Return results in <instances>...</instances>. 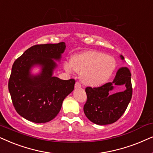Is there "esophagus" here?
Instances as JSON below:
<instances>
[{"mask_svg":"<svg viewBox=\"0 0 153 153\" xmlns=\"http://www.w3.org/2000/svg\"><path fill=\"white\" fill-rule=\"evenodd\" d=\"M75 88H80V87H81L80 83L79 82H75Z\"/></svg>","mask_w":153,"mask_h":153,"instance_id":"1","label":"esophagus"}]
</instances>
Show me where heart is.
Segmentation results:
<instances>
[{"label": "heart", "mask_w": 153, "mask_h": 153, "mask_svg": "<svg viewBox=\"0 0 153 153\" xmlns=\"http://www.w3.org/2000/svg\"><path fill=\"white\" fill-rule=\"evenodd\" d=\"M67 72L80 73L82 83L89 87H99L106 82L115 68L113 56L95 50H88L72 56L71 64L65 63Z\"/></svg>", "instance_id": "heart-1"}]
</instances>
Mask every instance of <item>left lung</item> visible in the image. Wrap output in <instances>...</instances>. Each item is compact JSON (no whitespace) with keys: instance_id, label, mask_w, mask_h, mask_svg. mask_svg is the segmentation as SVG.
I'll use <instances>...</instances> for the list:
<instances>
[{"instance_id":"8db88e82","label":"left lung","mask_w":153,"mask_h":153,"mask_svg":"<svg viewBox=\"0 0 153 153\" xmlns=\"http://www.w3.org/2000/svg\"><path fill=\"white\" fill-rule=\"evenodd\" d=\"M124 59L123 56H120ZM115 85H125V91L111 94ZM87 101L84 113L91 122L99 125L115 123L125 113L132 97L131 73L126 67L120 68L113 82L105 83L99 87H87Z\"/></svg>"}]
</instances>
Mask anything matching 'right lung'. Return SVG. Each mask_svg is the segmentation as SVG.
I'll use <instances>...</instances> for the list:
<instances>
[{
	"mask_svg": "<svg viewBox=\"0 0 153 153\" xmlns=\"http://www.w3.org/2000/svg\"><path fill=\"white\" fill-rule=\"evenodd\" d=\"M66 48L65 42L36 45L14 62L8 81L12 101L16 111L27 120L45 123L57 115L63 101L74 89L75 80H61L52 76ZM40 65L42 71L31 76V67Z\"/></svg>",
	"mask_w": 153,
	"mask_h": 153,
	"instance_id": "add662e5",
	"label": "right lung"
}]
</instances>
